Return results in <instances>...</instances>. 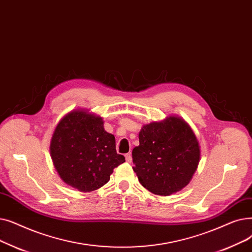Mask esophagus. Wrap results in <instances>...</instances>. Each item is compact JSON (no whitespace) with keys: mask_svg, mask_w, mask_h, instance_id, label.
Instances as JSON below:
<instances>
[{"mask_svg":"<svg viewBox=\"0 0 252 252\" xmlns=\"http://www.w3.org/2000/svg\"><path fill=\"white\" fill-rule=\"evenodd\" d=\"M125 159H126V162L131 163V162H132V156H131L130 153H128V154L125 155Z\"/></svg>","mask_w":252,"mask_h":252,"instance_id":"1","label":"esophagus"}]
</instances>
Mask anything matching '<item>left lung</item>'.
Wrapping results in <instances>:
<instances>
[{
	"instance_id": "1",
	"label": "left lung",
	"mask_w": 252,
	"mask_h": 252,
	"mask_svg": "<svg viewBox=\"0 0 252 252\" xmlns=\"http://www.w3.org/2000/svg\"><path fill=\"white\" fill-rule=\"evenodd\" d=\"M132 151L133 170L151 193L169 196L189 185L200 161V147L184 119L170 116L143 125Z\"/></svg>"
}]
</instances>
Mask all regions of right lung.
Segmentation results:
<instances>
[{
	"instance_id": "1",
	"label": "right lung",
	"mask_w": 252,
	"mask_h": 252,
	"mask_svg": "<svg viewBox=\"0 0 252 252\" xmlns=\"http://www.w3.org/2000/svg\"><path fill=\"white\" fill-rule=\"evenodd\" d=\"M50 155L63 181L83 193L101 188L114 168L125 162L117 154L115 136L103 128L102 118L86 110L66 114L57 124Z\"/></svg>"
}]
</instances>
